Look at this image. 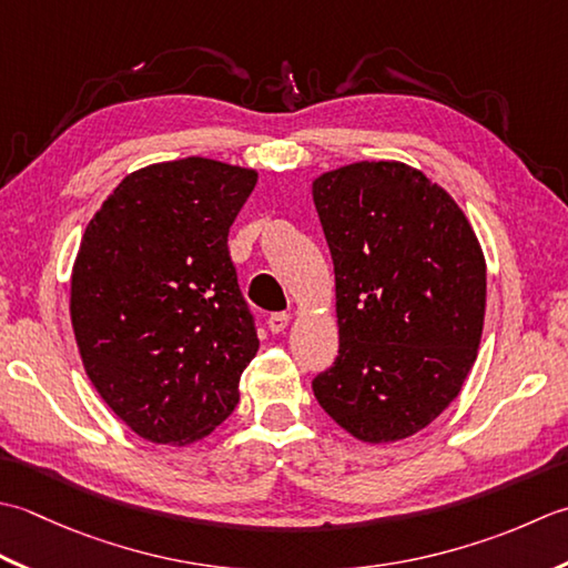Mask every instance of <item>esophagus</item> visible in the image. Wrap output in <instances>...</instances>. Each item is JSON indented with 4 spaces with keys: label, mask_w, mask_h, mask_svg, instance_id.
<instances>
[{
    "label": "esophagus",
    "mask_w": 568,
    "mask_h": 568,
    "mask_svg": "<svg viewBox=\"0 0 568 568\" xmlns=\"http://www.w3.org/2000/svg\"><path fill=\"white\" fill-rule=\"evenodd\" d=\"M288 321H292V316H288V314H272L267 318V326H270L272 333H282L288 326Z\"/></svg>",
    "instance_id": "1"
}]
</instances>
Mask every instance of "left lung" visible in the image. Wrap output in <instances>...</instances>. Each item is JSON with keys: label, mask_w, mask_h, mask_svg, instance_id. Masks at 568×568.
Masks as SVG:
<instances>
[{"label": "left lung", "mask_w": 568, "mask_h": 568, "mask_svg": "<svg viewBox=\"0 0 568 568\" xmlns=\"http://www.w3.org/2000/svg\"><path fill=\"white\" fill-rule=\"evenodd\" d=\"M314 203L333 257L341 335L314 395L361 442H399L458 397L476 363L483 250L456 201L399 161L323 173Z\"/></svg>", "instance_id": "left-lung-1"}]
</instances>
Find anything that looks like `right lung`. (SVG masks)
<instances>
[{"mask_svg":"<svg viewBox=\"0 0 568 568\" xmlns=\"http://www.w3.org/2000/svg\"><path fill=\"white\" fill-rule=\"evenodd\" d=\"M257 173L189 156L130 173L80 242L71 321L85 373L146 442L193 444L240 402L260 348L227 233Z\"/></svg>","mask_w":568,"mask_h":568,"instance_id":"1","label":"right lung"}]
</instances>
